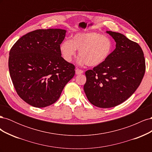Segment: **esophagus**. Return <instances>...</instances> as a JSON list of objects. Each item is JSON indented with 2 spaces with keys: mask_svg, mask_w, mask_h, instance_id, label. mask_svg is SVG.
Returning <instances> with one entry per match:
<instances>
[{
  "mask_svg": "<svg viewBox=\"0 0 152 152\" xmlns=\"http://www.w3.org/2000/svg\"><path fill=\"white\" fill-rule=\"evenodd\" d=\"M83 70H80V69H79V68H77V69H76L75 70V73H76V75H80V74H82V73H83Z\"/></svg>",
  "mask_w": 152,
  "mask_h": 152,
  "instance_id": "1",
  "label": "esophagus"
}]
</instances>
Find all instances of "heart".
<instances>
[{"instance_id": "1", "label": "heart", "mask_w": 152, "mask_h": 152, "mask_svg": "<svg viewBox=\"0 0 152 152\" xmlns=\"http://www.w3.org/2000/svg\"><path fill=\"white\" fill-rule=\"evenodd\" d=\"M79 50L80 56L78 61L89 66L102 65L111 54L113 42L108 37L97 32H86L75 35L72 40H65L60 45V51L64 59L71 62Z\"/></svg>"}]
</instances>
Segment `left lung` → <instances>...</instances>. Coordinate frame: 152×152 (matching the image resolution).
Wrapping results in <instances>:
<instances>
[{
	"label": "left lung",
	"instance_id": "left-lung-1",
	"mask_svg": "<svg viewBox=\"0 0 152 152\" xmlns=\"http://www.w3.org/2000/svg\"><path fill=\"white\" fill-rule=\"evenodd\" d=\"M107 33L116 48L102 65L86 72L84 90L89 102L99 108H112L125 102L140 85L145 59L140 45L122 34Z\"/></svg>",
	"mask_w": 152,
	"mask_h": 152
}]
</instances>
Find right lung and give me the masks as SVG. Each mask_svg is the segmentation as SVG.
<instances>
[{
  "instance_id": "right-lung-1",
  "label": "right lung",
  "mask_w": 152,
  "mask_h": 152,
  "mask_svg": "<svg viewBox=\"0 0 152 152\" xmlns=\"http://www.w3.org/2000/svg\"><path fill=\"white\" fill-rule=\"evenodd\" d=\"M66 30L39 29L18 39L10 52L8 66L14 87L30 105L44 108L60 97L74 76L75 66L61 56Z\"/></svg>"
}]
</instances>
